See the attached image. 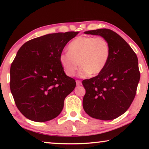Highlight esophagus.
Instances as JSON below:
<instances>
[{
	"instance_id": "34e87169",
	"label": "esophagus",
	"mask_w": 149,
	"mask_h": 149,
	"mask_svg": "<svg viewBox=\"0 0 149 149\" xmlns=\"http://www.w3.org/2000/svg\"><path fill=\"white\" fill-rule=\"evenodd\" d=\"M81 84H82V83L80 80H77L76 81V85H77V86H79V85H81Z\"/></svg>"
}]
</instances>
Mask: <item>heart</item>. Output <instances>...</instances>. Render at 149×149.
Masks as SVG:
<instances>
[{"label":"heart","instance_id":"obj_1","mask_svg":"<svg viewBox=\"0 0 149 149\" xmlns=\"http://www.w3.org/2000/svg\"><path fill=\"white\" fill-rule=\"evenodd\" d=\"M109 56V44L103 37L80 36L69 44L68 52L60 54L59 61L68 76H74L80 65L79 76L86 77L102 72Z\"/></svg>","mask_w":149,"mask_h":149}]
</instances>
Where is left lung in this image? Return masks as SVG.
Wrapping results in <instances>:
<instances>
[{
	"label": "left lung",
	"mask_w": 149,
	"mask_h": 149,
	"mask_svg": "<svg viewBox=\"0 0 149 149\" xmlns=\"http://www.w3.org/2000/svg\"><path fill=\"white\" fill-rule=\"evenodd\" d=\"M84 33L107 40L110 56L102 72L82 81L86 90L83 107L93 118L114 120L127 111L135 97L140 79L137 56L127 42L112 30L99 29Z\"/></svg>",
	"instance_id": "left-lung-1"
}]
</instances>
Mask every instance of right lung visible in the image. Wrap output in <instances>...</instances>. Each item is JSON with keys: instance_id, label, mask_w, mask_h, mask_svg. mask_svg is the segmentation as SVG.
<instances>
[{"instance_id": "obj_1", "label": "right lung", "mask_w": 149, "mask_h": 149, "mask_svg": "<svg viewBox=\"0 0 149 149\" xmlns=\"http://www.w3.org/2000/svg\"><path fill=\"white\" fill-rule=\"evenodd\" d=\"M78 33L45 35L29 40L17 51L10 67V87L17 108L29 120L47 122L62 112L76 83L65 75L59 56Z\"/></svg>"}]
</instances>
